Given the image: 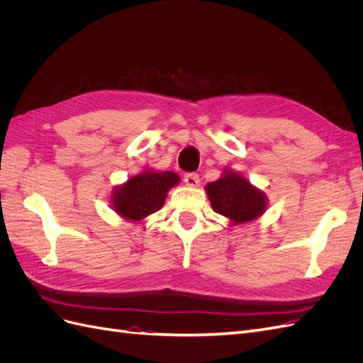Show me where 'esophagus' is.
I'll return each instance as SVG.
<instances>
[{
	"mask_svg": "<svg viewBox=\"0 0 363 363\" xmlns=\"http://www.w3.org/2000/svg\"><path fill=\"white\" fill-rule=\"evenodd\" d=\"M183 182L186 183V186H189V188H196V186L200 184V177H199V174L189 172V174L184 175Z\"/></svg>",
	"mask_w": 363,
	"mask_h": 363,
	"instance_id": "34e87169",
	"label": "esophagus"
}]
</instances>
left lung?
Here are the masks:
<instances>
[{
  "instance_id": "left-lung-1",
  "label": "left lung",
  "mask_w": 363,
  "mask_h": 363,
  "mask_svg": "<svg viewBox=\"0 0 363 363\" xmlns=\"http://www.w3.org/2000/svg\"><path fill=\"white\" fill-rule=\"evenodd\" d=\"M206 192L213 212L225 216L230 225L255 221L265 213L268 206L265 192L233 169H225L221 179L207 183Z\"/></svg>"
}]
</instances>
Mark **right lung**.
Here are the masks:
<instances>
[{
    "mask_svg": "<svg viewBox=\"0 0 363 363\" xmlns=\"http://www.w3.org/2000/svg\"><path fill=\"white\" fill-rule=\"evenodd\" d=\"M180 177L175 172L145 169L115 186L111 195L113 211L131 223H138L163 207L168 191L177 186Z\"/></svg>",
    "mask_w": 363,
    "mask_h": 363,
    "instance_id": "obj_1",
    "label": "right lung"
}]
</instances>
